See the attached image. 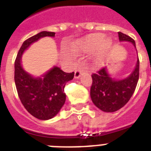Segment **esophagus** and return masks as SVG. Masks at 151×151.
Returning <instances> with one entry per match:
<instances>
[{"instance_id": "34e87169", "label": "esophagus", "mask_w": 151, "mask_h": 151, "mask_svg": "<svg viewBox=\"0 0 151 151\" xmlns=\"http://www.w3.org/2000/svg\"><path fill=\"white\" fill-rule=\"evenodd\" d=\"M85 72H86L85 70H77L75 71V73H74V78H79L81 77V75L83 74V73H85Z\"/></svg>"}]
</instances>
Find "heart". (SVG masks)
<instances>
[{
	"label": "heart",
	"mask_w": 151,
	"mask_h": 151,
	"mask_svg": "<svg viewBox=\"0 0 151 151\" xmlns=\"http://www.w3.org/2000/svg\"><path fill=\"white\" fill-rule=\"evenodd\" d=\"M110 40L104 39L103 34L95 33L88 34L73 41L70 48L74 53H89L96 50L93 56L95 63L100 64L103 61L106 52L110 48Z\"/></svg>",
	"instance_id": "heart-1"
}]
</instances>
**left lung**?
<instances>
[{"mask_svg": "<svg viewBox=\"0 0 151 151\" xmlns=\"http://www.w3.org/2000/svg\"><path fill=\"white\" fill-rule=\"evenodd\" d=\"M120 41H129L135 47L133 39L122 32H118ZM139 76V60L135 70L128 78L114 80L110 78L106 67L92 73V85L90 90L91 99L97 107L104 112H114L126 104L133 95Z\"/></svg>", "mask_w": 151, "mask_h": 151, "instance_id": "left-lung-1", "label": "left lung"}]
</instances>
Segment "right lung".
I'll return each instance as SVG.
<instances>
[{"label": "right lung", "mask_w": 151, "mask_h": 151, "mask_svg": "<svg viewBox=\"0 0 151 151\" xmlns=\"http://www.w3.org/2000/svg\"><path fill=\"white\" fill-rule=\"evenodd\" d=\"M54 32L42 31L23 42L15 61V83L20 101L26 110L40 120H48L59 112L66 101L64 88L74 72L65 73L54 66L42 78H34L23 70L21 59L29 46L44 37H55Z\"/></svg>", "instance_id": "1"}]
</instances>
